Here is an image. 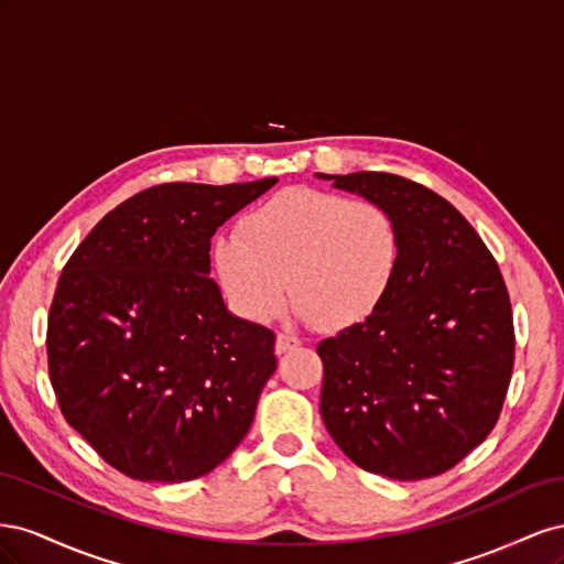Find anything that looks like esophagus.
Masks as SVG:
<instances>
[{"label": "esophagus", "instance_id": "1", "mask_svg": "<svg viewBox=\"0 0 564 564\" xmlns=\"http://www.w3.org/2000/svg\"><path fill=\"white\" fill-rule=\"evenodd\" d=\"M301 346V340L296 336H289V334H278V340H275V352L278 355H284V352H292Z\"/></svg>", "mask_w": 564, "mask_h": 564}]
</instances>
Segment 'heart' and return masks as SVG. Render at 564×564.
I'll list each match as a JSON object with an SVG mask.
<instances>
[{"label":"heart","instance_id":"obj_1","mask_svg":"<svg viewBox=\"0 0 564 564\" xmlns=\"http://www.w3.org/2000/svg\"><path fill=\"white\" fill-rule=\"evenodd\" d=\"M240 234L216 237L212 263L249 322L275 319L292 286L294 305L315 327H357L379 313L402 263V232L386 207L311 187L270 197L242 218Z\"/></svg>","mask_w":564,"mask_h":564}]
</instances>
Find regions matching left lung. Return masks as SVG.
Here are the masks:
<instances>
[{
  "label": "left lung",
  "instance_id": "8db88e82",
  "mask_svg": "<svg viewBox=\"0 0 564 564\" xmlns=\"http://www.w3.org/2000/svg\"><path fill=\"white\" fill-rule=\"evenodd\" d=\"M395 216L402 263L379 313L319 340V414L352 464L392 480L454 468L499 421L516 332L494 256L454 204L383 172L315 174Z\"/></svg>",
  "mask_w": 564,
  "mask_h": 564
}]
</instances>
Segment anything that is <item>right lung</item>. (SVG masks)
Wrapping results in <instances>:
<instances>
[{"instance_id": "obj_1", "label": "right lung", "mask_w": 564, "mask_h": 564, "mask_svg": "<svg viewBox=\"0 0 564 564\" xmlns=\"http://www.w3.org/2000/svg\"><path fill=\"white\" fill-rule=\"evenodd\" d=\"M275 183L148 187L100 218L61 272L51 386L65 421L133 480H195L251 429L275 334L226 308L209 249Z\"/></svg>"}]
</instances>
